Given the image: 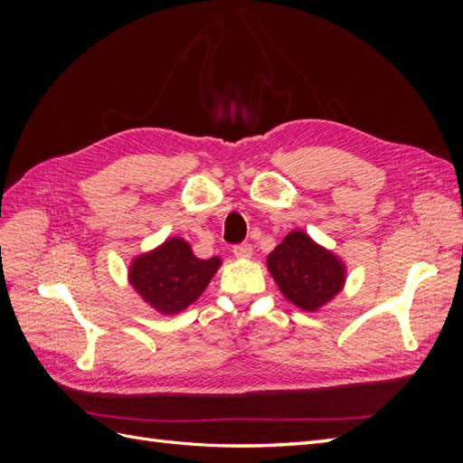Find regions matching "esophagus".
Returning a JSON list of instances; mask_svg holds the SVG:
<instances>
[{
	"instance_id": "esophagus-1",
	"label": "esophagus",
	"mask_w": 463,
	"mask_h": 463,
	"mask_svg": "<svg viewBox=\"0 0 463 463\" xmlns=\"http://www.w3.org/2000/svg\"><path fill=\"white\" fill-rule=\"evenodd\" d=\"M233 255L240 257V259H250V255H253V247H250L249 243L235 245L233 247Z\"/></svg>"
}]
</instances>
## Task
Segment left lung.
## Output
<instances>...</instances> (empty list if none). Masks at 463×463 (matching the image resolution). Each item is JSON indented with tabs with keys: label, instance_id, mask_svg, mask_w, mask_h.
Returning a JSON list of instances; mask_svg holds the SVG:
<instances>
[{
	"label": "left lung",
	"instance_id": "8db88e82",
	"mask_svg": "<svg viewBox=\"0 0 463 463\" xmlns=\"http://www.w3.org/2000/svg\"><path fill=\"white\" fill-rule=\"evenodd\" d=\"M266 269L282 296L301 311L317 313L345 286L347 266L303 230L289 232L266 257Z\"/></svg>",
	"mask_w": 463,
	"mask_h": 463
}]
</instances>
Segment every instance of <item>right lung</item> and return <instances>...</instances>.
<instances>
[{
  "label": "right lung",
  "mask_w": 463,
  "mask_h": 463,
  "mask_svg": "<svg viewBox=\"0 0 463 463\" xmlns=\"http://www.w3.org/2000/svg\"><path fill=\"white\" fill-rule=\"evenodd\" d=\"M222 266L220 257L199 259L184 237H170L137 255L128 270L129 284L160 315H177L197 301Z\"/></svg>",
  "instance_id": "obj_1"
}]
</instances>
